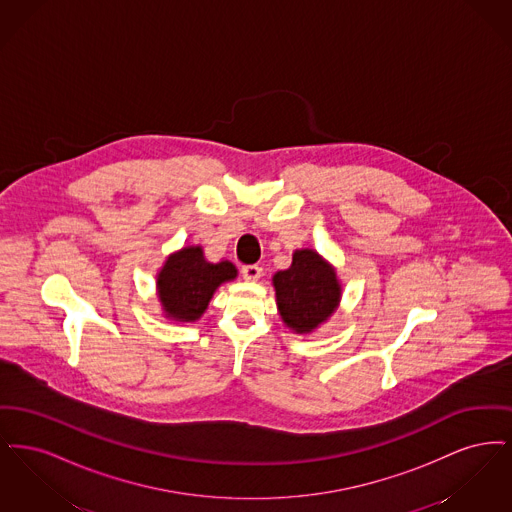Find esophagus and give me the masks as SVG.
<instances>
[{"label":"esophagus","instance_id":"1","mask_svg":"<svg viewBox=\"0 0 512 512\" xmlns=\"http://www.w3.org/2000/svg\"><path fill=\"white\" fill-rule=\"evenodd\" d=\"M261 274H263V268L259 267V265H245V267H242V276H244L247 282L259 280Z\"/></svg>","mask_w":512,"mask_h":512}]
</instances>
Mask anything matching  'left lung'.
<instances>
[{
	"instance_id": "obj_1",
	"label": "left lung",
	"mask_w": 512,
	"mask_h": 512,
	"mask_svg": "<svg viewBox=\"0 0 512 512\" xmlns=\"http://www.w3.org/2000/svg\"><path fill=\"white\" fill-rule=\"evenodd\" d=\"M272 284L278 313L295 334H311L340 305L338 274L313 249H297L292 267L278 270Z\"/></svg>"
}]
</instances>
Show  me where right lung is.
Listing matches in <instances>:
<instances>
[{
  "label": "right lung",
  "instance_id": "1",
  "mask_svg": "<svg viewBox=\"0 0 512 512\" xmlns=\"http://www.w3.org/2000/svg\"><path fill=\"white\" fill-rule=\"evenodd\" d=\"M238 276L230 261L209 263L201 245H188L169 255L157 274V295L165 317L195 322L209 307L220 284Z\"/></svg>",
  "mask_w": 512,
  "mask_h": 512
}]
</instances>
